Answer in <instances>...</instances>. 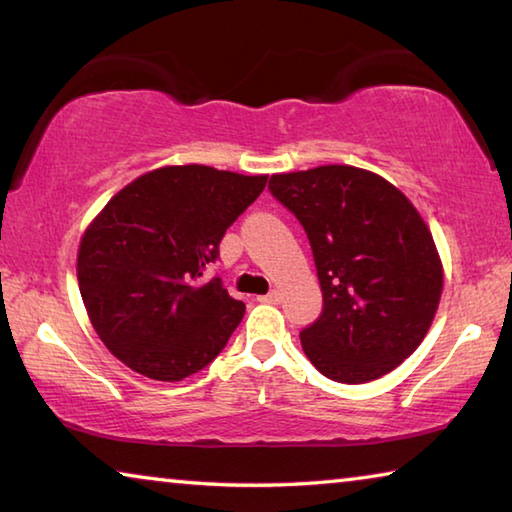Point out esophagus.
Here are the masks:
<instances>
[{
	"mask_svg": "<svg viewBox=\"0 0 512 512\" xmlns=\"http://www.w3.org/2000/svg\"><path fill=\"white\" fill-rule=\"evenodd\" d=\"M257 300L266 302V305H277V302L282 300V296H280V291H271V293H266V296H259Z\"/></svg>",
	"mask_w": 512,
	"mask_h": 512,
	"instance_id": "34e87169",
	"label": "esophagus"
}]
</instances>
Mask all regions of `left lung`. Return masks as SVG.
Masks as SVG:
<instances>
[{
  "label": "left lung",
  "mask_w": 512,
  "mask_h": 512,
  "mask_svg": "<svg viewBox=\"0 0 512 512\" xmlns=\"http://www.w3.org/2000/svg\"><path fill=\"white\" fill-rule=\"evenodd\" d=\"M268 189L305 228L323 314L300 332L325 377L372 381L415 352L443 293L436 244L400 189L377 173L325 164L275 173Z\"/></svg>",
  "instance_id": "left-lung-1"
}]
</instances>
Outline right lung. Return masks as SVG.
<instances>
[{"label":"right lung","instance_id":"add662e5","mask_svg":"<svg viewBox=\"0 0 512 512\" xmlns=\"http://www.w3.org/2000/svg\"><path fill=\"white\" fill-rule=\"evenodd\" d=\"M266 180L205 164L162 167L135 178L90 223L76 262L79 289L92 327L121 363L180 381L225 348L246 305L203 271Z\"/></svg>","mask_w":512,"mask_h":512}]
</instances>
